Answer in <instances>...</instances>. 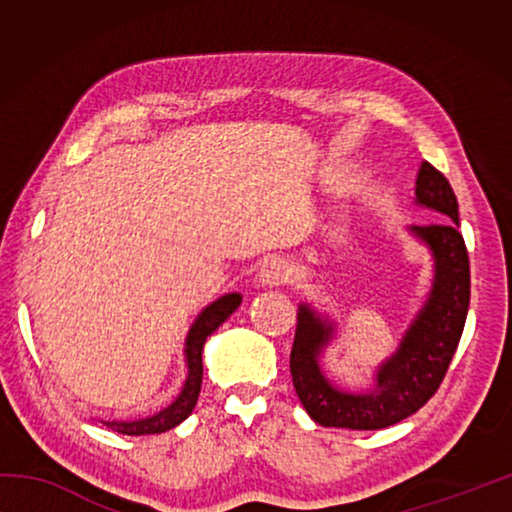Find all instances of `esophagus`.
<instances>
[{
	"instance_id": "34e87169",
	"label": "esophagus",
	"mask_w": 512,
	"mask_h": 512,
	"mask_svg": "<svg viewBox=\"0 0 512 512\" xmlns=\"http://www.w3.org/2000/svg\"><path fill=\"white\" fill-rule=\"evenodd\" d=\"M291 277H293V268L287 259L282 257L266 259L262 268H259V282L266 284V287H280V284L291 282Z\"/></svg>"
}]
</instances>
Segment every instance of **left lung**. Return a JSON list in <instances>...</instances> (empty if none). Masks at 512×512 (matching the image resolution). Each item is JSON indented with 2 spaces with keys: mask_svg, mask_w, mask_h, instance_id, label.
<instances>
[{
  "mask_svg": "<svg viewBox=\"0 0 512 512\" xmlns=\"http://www.w3.org/2000/svg\"><path fill=\"white\" fill-rule=\"evenodd\" d=\"M415 203L429 207L440 219L409 228L431 250V291L393 357L379 366L370 391H341L325 377L320 352L332 341L334 325L309 305L298 309L291 377L300 404L309 418L323 427L370 431L402 422L431 400L452 363L470 307V259L458 232L454 189L429 162L420 164Z\"/></svg>",
  "mask_w": 512,
  "mask_h": 512,
  "instance_id": "8db88e82",
  "label": "left lung"
}]
</instances>
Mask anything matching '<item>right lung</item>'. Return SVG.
I'll return each instance as SVG.
<instances>
[{
    "label": "right lung",
    "instance_id": "obj_1",
    "mask_svg": "<svg viewBox=\"0 0 512 512\" xmlns=\"http://www.w3.org/2000/svg\"><path fill=\"white\" fill-rule=\"evenodd\" d=\"M241 305L239 293H228L214 300L210 307L201 311V316L194 320L192 329H189L187 341H185V359H187V379L180 395L173 400L167 409L160 413L149 415L142 420H101L112 431L124 433V436H149V433H162L173 427H178L180 422L189 418V413L194 411L198 393H201V381H203V345L216 327L225 323L232 311Z\"/></svg>",
    "mask_w": 512,
    "mask_h": 512
}]
</instances>
